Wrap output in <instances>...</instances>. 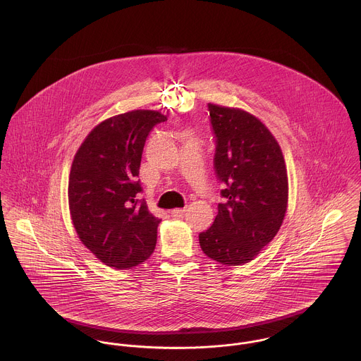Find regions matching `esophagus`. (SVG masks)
Returning <instances> with one entry per match:
<instances>
[{
	"instance_id": "34e87169",
	"label": "esophagus",
	"mask_w": 361,
	"mask_h": 361,
	"mask_svg": "<svg viewBox=\"0 0 361 361\" xmlns=\"http://www.w3.org/2000/svg\"><path fill=\"white\" fill-rule=\"evenodd\" d=\"M185 212H186V208H175L171 211L172 216H183Z\"/></svg>"
}]
</instances>
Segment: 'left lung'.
I'll return each mask as SVG.
<instances>
[{
	"label": "left lung",
	"instance_id": "left-lung-1",
	"mask_svg": "<svg viewBox=\"0 0 361 361\" xmlns=\"http://www.w3.org/2000/svg\"><path fill=\"white\" fill-rule=\"evenodd\" d=\"M215 139L214 169L224 203L199 235L204 255L225 265L252 261L278 233L288 207V173L281 147L252 114L208 104Z\"/></svg>",
	"mask_w": 361,
	"mask_h": 361
}]
</instances>
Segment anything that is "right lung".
Instances as JSON below:
<instances>
[{
    "label": "right lung",
    "mask_w": 361,
    "mask_h": 361,
    "mask_svg": "<svg viewBox=\"0 0 361 361\" xmlns=\"http://www.w3.org/2000/svg\"><path fill=\"white\" fill-rule=\"evenodd\" d=\"M165 121L150 109L112 116L89 133L73 158L72 222L82 243L108 267L128 269L154 252L161 219L139 199V169L147 136Z\"/></svg>",
    "instance_id": "add662e5"
}]
</instances>
